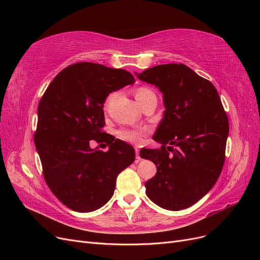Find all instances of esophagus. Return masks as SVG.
<instances>
[{
    "label": "esophagus",
    "mask_w": 260,
    "mask_h": 260,
    "mask_svg": "<svg viewBox=\"0 0 260 260\" xmlns=\"http://www.w3.org/2000/svg\"><path fill=\"white\" fill-rule=\"evenodd\" d=\"M135 152H136V162H139L141 160V157L139 156V149L138 148L135 149Z\"/></svg>",
    "instance_id": "obj_1"
}]
</instances>
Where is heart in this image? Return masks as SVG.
Wrapping results in <instances>:
<instances>
[{
	"label": "heart",
	"instance_id": "heart-1",
	"mask_svg": "<svg viewBox=\"0 0 260 260\" xmlns=\"http://www.w3.org/2000/svg\"><path fill=\"white\" fill-rule=\"evenodd\" d=\"M152 94V91L150 90L149 88L147 87H139L138 89H136L135 91V97L137 99V102L139 105L142 104V102H144L145 98ZM112 96L109 97L107 99L106 102V105L105 107H107V104L109 103V100L111 99ZM145 134V131L144 129H139V128H121L118 131V133H116V135H118V137L124 141H127V142H131V144H139V142L141 141L142 139V136H144Z\"/></svg>",
	"mask_w": 260,
	"mask_h": 260
}]
</instances>
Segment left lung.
<instances>
[{
    "label": "left lung",
    "mask_w": 260,
    "mask_h": 260,
    "mask_svg": "<svg viewBox=\"0 0 260 260\" xmlns=\"http://www.w3.org/2000/svg\"><path fill=\"white\" fill-rule=\"evenodd\" d=\"M137 77L158 87L165 106L153 136L162 147L139 153L156 166L154 177L145 183L146 193L160 207L180 211L202 199L219 177L227 114L215 86L186 64H158Z\"/></svg>",
    "instance_id": "1"
}]
</instances>
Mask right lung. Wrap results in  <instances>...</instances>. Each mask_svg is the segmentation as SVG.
Returning <instances> with one entry per match:
<instances>
[{
	"label": "right lung",
	"mask_w": 260,
	"mask_h": 260,
	"mask_svg": "<svg viewBox=\"0 0 260 260\" xmlns=\"http://www.w3.org/2000/svg\"><path fill=\"white\" fill-rule=\"evenodd\" d=\"M134 82L126 70L77 62L56 75L40 100L35 142L44 179L72 211L104 206L113 196L118 175L135 160L131 145L113 143L103 132L107 96ZM90 140L105 141L109 150L91 149Z\"/></svg>",
	"instance_id": "right-lung-1"
}]
</instances>
